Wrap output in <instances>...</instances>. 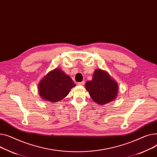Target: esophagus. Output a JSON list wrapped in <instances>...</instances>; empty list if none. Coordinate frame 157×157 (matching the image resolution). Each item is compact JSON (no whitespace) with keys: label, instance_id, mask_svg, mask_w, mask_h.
Masks as SVG:
<instances>
[{"label":"esophagus","instance_id":"34e87169","mask_svg":"<svg viewBox=\"0 0 157 157\" xmlns=\"http://www.w3.org/2000/svg\"><path fill=\"white\" fill-rule=\"evenodd\" d=\"M84 84H85V82H84V81L80 82H78V83H77V84L79 85V86H83V85H84Z\"/></svg>","mask_w":157,"mask_h":157}]
</instances>
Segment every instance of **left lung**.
Returning <instances> with one entry per match:
<instances>
[{"label":"left lung","instance_id":"8db88e82","mask_svg":"<svg viewBox=\"0 0 157 157\" xmlns=\"http://www.w3.org/2000/svg\"><path fill=\"white\" fill-rule=\"evenodd\" d=\"M86 88L94 102L101 105L114 100L118 93L117 82L100 69L96 70L93 79L86 82Z\"/></svg>","mask_w":157,"mask_h":157}]
</instances>
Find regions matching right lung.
Returning <instances> with one entry per match:
<instances>
[{
    "mask_svg": "<svg viewBox=\"0 0 157 157\" xmlns=\"http://www.w3.org/2000/svg\"><path fill=\"white\" fill-rule=\"evenodd\" d=\"M75 86L74 82L64 71L55 69L40 82L39 91L44 99L55 103L65 98Z\"/></svg>",
    "mask_w": 157,
    "mask_h": 157,
    "instance_id": "1",
    "label": "right lung"
}]
</instances>
